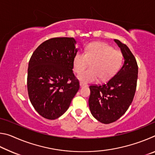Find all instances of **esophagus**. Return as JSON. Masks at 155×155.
I'll use <instances>...</instances> for the list:
<instances>
[{"label":"esophagus","instance_id":"34e87169","mask_svg":"<svg viewBox=\"0 0 155 155\" xmlns=\"http://www.w3.org/2000/svg\"><path fill=\"white\" fill-rule=\"evenodd\" d=\"M80 86L81 87H86V86H87V84H85V83H83L82 82H81L80 83Z\"/></svg>","mask_w":155,"mask_h":155}]
</instances>
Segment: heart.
Here are the masks:
<instances>
[{
    "mask_svg": "<svg viewBox=\"0 0 155 155\" xmlns=\"http://www.w3.org/2000/svg\"><path fill=\"white\" fill-rule=\"evenodd\" d=\"M124 55L108 44H89L85 52H77L73 58V70L79 74L91 63V68L78 75L83 83H91L98 80L107 81L114 77L121 68Z\"/></svg>",
    "mask_w": 155,
    "mask_h": 155,
    "instance_id": "heart-1",
    "label": "heart"
}]
</instances>
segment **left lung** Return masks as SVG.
<instances>
[{
	"label": "left lung",
	"instance_id": "left-lung-1",
	"mask_svg": "<svg viewBox=\"0 0 155 155\" xmlns=\"http://www.w3.org/2000/svg\"><path fill=\"white\" fill-rule=\"evenodd\" d=\"M115 41L124 55L122 68L106 83L90 86V109L93 116L103 124L114 122L125 114L137 87L138 65L135 57L126 44L118 40Z\"/></svg>",
	"mask_w": 155,
	"mask_h": 155
}]
</instances>
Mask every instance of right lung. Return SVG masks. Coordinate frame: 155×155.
<instances>
[{
    "label": "right lung",
    "instance_id": "add662e5",
    "mask_svg": "<svg viewBox=\"0 0 155 155\" xmlns=\"http://www.w3.org/2000/svg\"><path fill=\"white\" fill-rule=\"evenodd\" d=\"M75 44L73 38H51L35 49L28 62V97L44 118L55 120L64 114L79 90L72 72Z\"/></svg>",
    "mask_w": 155,
    "mask_h": 155
}]
</instances>
